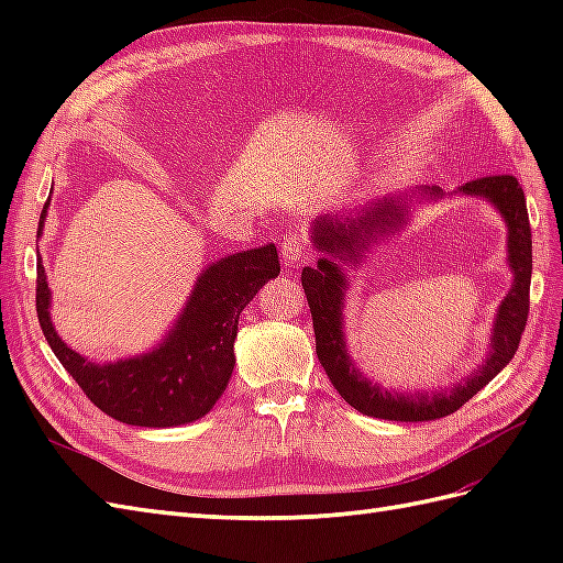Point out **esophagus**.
<instances>
[{"instance_id": "1", "label": "esophagus", "mask_w": 563, "mask_h": 563, "mask_svg": "<svg viewBox=\"0 0 563 563\" xmlns=\"http://www.w3.org/2000/svg\"><path fill=\"white\" fill-rule=\"evenodd\" d=\"M305 251H307L305 227H300V224L288 227V230H285V234H283V246H280L285 266L290 268V266H295V263H300L302 256H305Z\"/></svg>"}]
</instances>
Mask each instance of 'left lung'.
I'll use <instances>...</instances> for the list:
<instances>
[{"label":"left lung","instance_id":"left-lung-1","mask_svg":"<svg viewBox=\"0 0 563 563\" xmlns=\"http://www.w3.org/2000/svg\"><path fill=\"white\" fill-rule=\"evenodd\" d=\"M460 190L466 196H486L500 210V214H504L508 222L510 266L516 271L512 290L498 309L492 355H488L486 365L476 369L464 385L435 391L430 397L428 394L404 397V394H391L373 385L367 377L357 373L349 353H345L341 331L345 283L339 266L329 258H319L314 268L307 266L302 271V288L309 302V312H312L319 363L327 369L331 385L336 387L341 397L365 416L413 423L450 416L470 401L476 391L484 389L508 365V361H512V355L518 351V343L530 314L532 278V230L522 186L518 184L516 176L496 174L466 181ZM394 220H401V206H397V200L375 202V208H367L361 218H349L345 214L343 220H317L314 244L333 256L341 254V258H353V254H357V246L367 244V236L373 234V230H385V227L394 224ZM345 221L350 224L345 225Z\"/></svg>","mask_w":563,"mask_h":563}]
</instances>
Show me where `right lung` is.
I'll return each mask as SVG.
<instances>
[{
	"mask_svg": "<svg viewBox=\"0 0 563 563\" xmlns=\"http://www.w3.org/2000/svg\"><path fill=\"white\" fill-rule=\"evenodd\" d=\"M51 200V198H47ZM41 212L38 234L45 220ZM280 273L273 244L227 256L200 275L194 295L157 351L113 365H93L59 341L47 314L51 290L38 261L35 312L45 341L93 406L128 426L166 428L206 416L230 382L242 309Z\"/></svg>",
	"mask_w": 563,
	"mask_h": 563,
	"instance_id": "1",
	"label": "right lung"
}]
</instances>
